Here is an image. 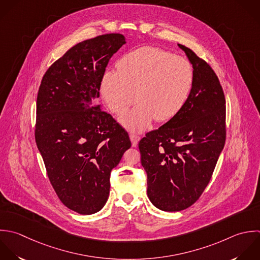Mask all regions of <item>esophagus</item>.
Here are the masks:
<instances>
[{"mask_svg": "<svg viewBox=\"0 0 260 260\" xmlns=\"http://www.w3.org/2000/svg\"><path fill=\"white\" fill-rule=\"evenodd\" d=\"M129 139H131V141H132L133 147H137V146H138V143H139V141H140V137L137 136V135L131 134V135H129Z\"/></svg>", "mask_w": 260, "mask_h": 260, "instance_id": "esophagus-1", "label": "esophagus"}]
</instances>
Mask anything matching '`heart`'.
Wrapping results in <instances>:
<instances>
[{
	"label": "heart",
	"mask_w": 260,
	"mask_h": 260,
	"mask_svg": "<svg viewBox=\"0 0 260 260\" xmlns=\"http://www.w3.org/2000/svg\"><path fill=\"white\" fill-rule=\"evenodd\" d=\"M193 86V69L184 57L164 49L143 46L123 55L117 71H106L100 93L107 107L120 115L137 100L139 103L119 119L131 132L142 133L152 122H166L185 106Z\"/></svg>",
	"instance_id": "obj_1"
}]
</instances>
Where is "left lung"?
Segmentation results:
<instances>
[{
  "label": "left lung",
  "instance_id": "1",
  "mask_svg": "<svg viewBox=\"0 0 260 260\" xmlns=\"http://www.w3.org/2000/svg\"><path fill=\"white\" fill-rule=\"evenodd\" d=\"M193 68V86L183 109L139 143L148 176V197L165 212L189 208L209 184L226 141V100L208 62L178 44Z\"/></svg>",
  "mask_w": 260,
  "mask_h": 260
}]
</instances>
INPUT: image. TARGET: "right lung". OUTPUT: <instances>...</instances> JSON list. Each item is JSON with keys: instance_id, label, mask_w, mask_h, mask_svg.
Listing matches in <instances>:
<instances>
[{"instance_id": "right-lung-1", "label": "right lung", "mask_w": 260, "mask_h": 260, "mask_svg": "<svg viewBox=\"0 0 260 260\" xmlns=\"http://www.w3.org/2000/svg\"><path fill=\"white\" fill-rule=\"evenodd\" d=\"M125 42L122 34L110 33L74 45L39 86L36 145L58 199L81 215L104 207L110 172L132 146L125 129L98 103L106 66Z\"/></svg>"}]
</instances>
